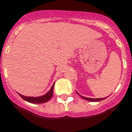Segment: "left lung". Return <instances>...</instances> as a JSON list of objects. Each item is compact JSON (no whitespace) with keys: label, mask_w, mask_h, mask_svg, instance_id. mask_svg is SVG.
<instances>
[{"label":"left lung","mask_w":132,"mask_h":132,"mask_svg":"<svg viewBox=\"0 0 132 132\" xmlns=\"http://www.w3.org/2000/svg\"><path fill=\"white\" fill-rule=\"evenodd\" d=\"M76 92H77V91H76ZM77 93L81 97V98H83V99L85 100H87V101H90V102H100V101L106 99V98H108V97H105V98H87V97H85V96H81V94H79L77 92Z\"/></svg>","instance_id":"left-lung-1"}]
</instances>
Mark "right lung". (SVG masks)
<instances>
[{
    "mask_svg": "<svg viewBox=\"0 0 132 132\" xmlns=\"http://www.w3.org/2000/svg\"><path fill=\"white\" fill-rule=\"evenodd\" d=\"M54 85H55V83H53V85H52L51 88H50V90L47 92L46 94H44V95L42 96H38V97L26 96H23L22 95V94H19V93H18V94H19V95L24 100L27 101V102H29V103H45V102L50 100V99L52 98L53 93Z\"/></svg>",
    "mask_w": 132,
    "mask_h": 132,
    "instance_id": "obj_1",
    "label": "right lung"
}]
</instances>
